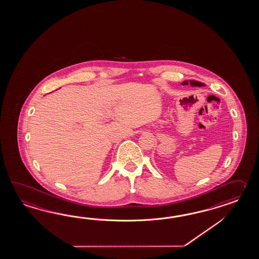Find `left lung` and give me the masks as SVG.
<instances>
[{
  "mask_svg": "<svg viewBox=\"0 0 259 259\" xmlns=\"http://www.w3.org/2000/svg\"><path fill=\"white\" fill-rule=\"evenodd\" d=\"M191 84V86H193V87H202V86H204L205 84H203V83L199 82V81H196V80H189V81H184L183 83V85H187V84Z\"/></svg>",
  "mask_w": 259,
  "mask_h": 259,
  "instance_id": "8db88e82",
  "label": "left lung"
}]
</instances>
